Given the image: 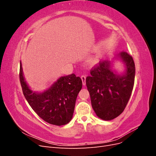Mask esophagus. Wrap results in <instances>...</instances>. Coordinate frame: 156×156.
<instances>
[{
	"mask_svg": "<svg viewBox=\"0 0 156 156\" xmlns=\"http://www.w3.org/2000/svg\"><path fill=\"white\" fill-rule=\"evenodd\" d=\"M81 80H82L83 84L84 86L86 84V76H85V75H83L81 77Z\"/></svg>",
	"mask_w": 156,
	"mask_h": 156,
	"instance_id": "obj_1",
	"label": "esophagus"
}]
</instances>
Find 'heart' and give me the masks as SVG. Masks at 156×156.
Masks as SVG:
<instances>
[{
	"label": "heart",
	"instance_id": "b5f03b06",
	"mask_svg": "<svg viewBox=\"0 0 156 156\" xmlns=\"http://www.w3.org/2000/svg\"><path fill=\"white\" fill-rule=\"evenodd\" d=\"M98 62V58L97 56H93L90 59H89L88 63L90 65H95Z\"/></svg>",
	"mask_w": 156,
	"mask_h": 156
}]
</instances>
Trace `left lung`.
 Returning <instances> with one entry per match:
<instances>
[{
    "label": "left lung",
    "instance_id": "left-lung-1",
    "mask_svg": "<svg viewBox=\"0 0 156 156\" xmlns=\"http://www.w3.org/2000/svg\"><path fill=\"white\" fill-rule=\"evenodd\" d=\"M114 59H120L125 66L120 74L112 68ZM86 79L92 107L96 115L103 120H111L124 111L133 90L135 67L132 56L122 51L113 60L100 61Z\"/></svg>",
    "mask_w": 156,
    "mask_h": 156
}]
</instances>
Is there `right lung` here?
Instances as JSON below:
<instances>
[{
  "mask_svg": "<svg viewBox=\"0 0 156 156\" xmlns=\"http://www.w3.org/2000/svg\"><path fill=\"white\" fill-rule=\"evenodd\" d=\"M20 79L25 98L41 119L55 126L69 123L73 117L77 95L82 88L81 78L74 73L60 77L44 92H33L25 81L20 62Z\"/></svg>",
  "mask_w": 156,
  "mask_h": 156,
  "instance_id": "1",
  "label": "right lung"
}]
</instances>
